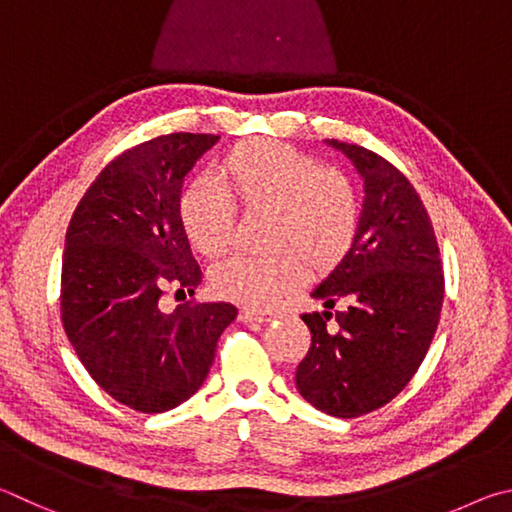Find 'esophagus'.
Masks as SVG:
<instances>
[{"label":"esophagus","instance_id":"34e87169","mask_svg":"<svg viewBox=\"0 0 512 512\" xmlns=\"http://www.w3.org/2000/svg\"><path fill=\"white\" fill-rule=\"evenodd\" d=\"M272 312H265V310H254V308H242L240 310V321H245V324H263V321H270Z\"/></svg>","mask_w":512,"mask_h":512}]
</instances>
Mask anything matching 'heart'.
<instances>
[{
	"instance_id": "obj_1",
	"label": "heart",
	"mask_w": 512,
	"mask_h": 512,
	"mask_svg": "<svg viewBox=\"0 0 512 512\" xmlns=\"http://www.w3.org/2000/svg\"><path fill=\"white\" fill-rule=\"evenodd\" d=\"M215 181L197 179L179 197V220L204 256L227 251L236 209L267 215L263 256H229L211 270L213 290L245 306H270L312 274L344 261L360 227V200L342 170L276 141L238 143L215 166Z\"/></svg>"
}]
</instances>
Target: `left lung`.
I'll return each mask as SVG.
<instances>
[{
	"label": "left lung",
	"instance_id": "1",
	"mask_svg": "<svg viewBox=\"0 0 512 512\" xmlns=\"http://www.w3.org/2000/svg\"><path fill=\"white\" fill-rule=\"evenodd\" d=\"M326 143L351 159L364 202L351 251L310 292L324 312L301 315L312 344L294 382L324 414L357 418L414 378L441 319L445 283L434 227L409 179L362 146ZM337 302L343 310L330 313Z\"/></svg>",
	"mask_w": 512,
	"mask_h": 512
}]
</instances>
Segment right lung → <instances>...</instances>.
I'll use <instances>...</instances> for the list:
<instances>
[{
    "instance_id": "1",
    "label": "right lung",
    "mask_w": 512,
    "mask_h": 512,
    "mask_svg": "<svg viewBox=\"0 0 512 512\" xmlns=\"http://www.w3.org/2000/svg\"><path fill=\"white\" fill-rule=\"evenodd\" d=\"M220 137L173 132L110 161L78 202L65 236L62 326L87 373L121 405L161 414L202 387L231 303L161 310L195 294L202 270L179 220L186 175Z\"/></svg>"
}]
</instances>
